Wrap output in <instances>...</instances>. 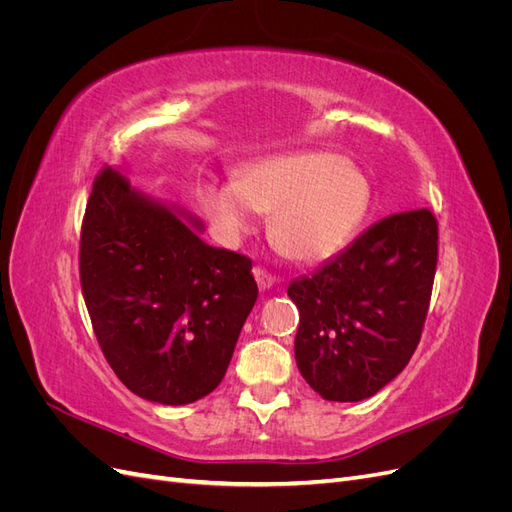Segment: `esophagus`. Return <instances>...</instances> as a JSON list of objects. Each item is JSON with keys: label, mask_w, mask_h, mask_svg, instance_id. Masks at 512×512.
<instances>
[{"label": "esophagus", "mask_w": 512, "mask_h": 512, "mask_svg": "<svg viewBox=\"0 0 512 512\" xmlns=\"http://www.w3.org/2000/svg\"><path fill=\"white\" fill-rule=\"evenodd\" d=\"M254 277H256V284H258L260 290H267V288H271L275 284V277L267 269H262V267H254Z\"/></svg>", "instance_id": "1"}]
</instances>
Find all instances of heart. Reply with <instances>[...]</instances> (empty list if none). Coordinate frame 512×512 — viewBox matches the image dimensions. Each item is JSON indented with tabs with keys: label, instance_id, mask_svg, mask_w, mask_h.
<instances>
[{
	"label": "heart",
	"instance_id": "heart-1",
	"mask_svg": "<svg viewBox=\"0 0 512 512\" xmlns=\"http://www.w3.org/2000/svg\"><path fill=\"white\" fill-rule=\"evenodd\" d=\"M198 203L222 241H237L256 224V211L273 213L280 250L314 265L342 250L369 207L365 175L337 153L286 151L245 166L237 183L205 181Z\"/></svg>",
	"mask_w": 512,
	"mask_h": 512
}]
</instances>
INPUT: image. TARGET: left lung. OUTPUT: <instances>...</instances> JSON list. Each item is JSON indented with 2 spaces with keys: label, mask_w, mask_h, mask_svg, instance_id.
I'll return each mask as SVG.
<instances>
[{
  "label": "left lung",
  "mask_w": 512,
  "mask_h": 512,
  "mask_svg": "<svg viewBox=\"0 0 512 512\" xmlns=\"http://www.w3.org/2000/svg\"><path fill=\"white\" fill-rule=\"evenodd\" d=\"M438 265V220L429 209L393 213L342 254L288 286L299 307L294 359L329 401L376 395L421 342Z\"/></svg>",
  "instance_id": "8db88e82"
}]
</instances>
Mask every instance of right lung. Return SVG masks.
<instances>
[{
    "label": "right lung",
    "instance_id": "right-lung-1",
    "mask_svg": "<svg viewBox=\"0 0 512 512\" xmlns=\"http://www.w3.org/2000/svg\"><path fill=\"white\" fill-rule=\"evenodd\" d=\"M102 168L81 228V288L104 359L128 389L183 406L226 374L258 297L252 260Z\"/></svg>",
    "mask_w": 512,
    "mask_h": 512
}]
</instances>
